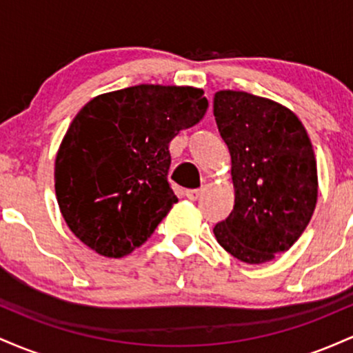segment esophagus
I'll list each match as a JSON object with an SVG mask.
<instances>
[{"label":"esophagus","mask_w":353,"mask_h":353,"mask_svg":"<svg viewBox=\"0 0 353 353\" xmlns=\"http://www.w3.org/2000/svg\"><path fill=\"white\" fill-rule=\"evenodd\" d=\"M185 196H188L190 201H197L202 196V189H189V190H185Z\"/></svg>","instance_id":"obj_1"}]
</instances>
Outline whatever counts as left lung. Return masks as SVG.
<instances>
[{
	"mask_svg": "<svg viewBox=\"0 0 353 353\" xmlns=\"http://www.w3.org/2000/svg\"><path fill=\"white\" fill-rule=\"evenodd\" d=\"M214 116L229 148L234 184V209L214 236L241 262L264 264L299 241L315 210L319 177L310 137L289 108L245 91H217Z\"/></svg>",
	"mask_w": 353,
	"mask_h": 353,
	"instance_id": "8db88e82",
	"label": "left lung"
}]
</instances>
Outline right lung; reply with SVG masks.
<instances>
[{"instance_id": "obj_1", "label": "right lung", "mask_w": 353, "mask_h": 353, "mask_svg": "<svg viewBox=\"0 0 353 353\" xmlns=\"http://www.w3.org/2000/svg\"><path fill=\"white\" fill-rule=\"evenodd\" d=\"M192 86L137 84L96 96L76 114L54 161L61 216L109 259L143 245L177 202L168 182L169 143L204 117Z\"/></svg>"}]
</instances>
